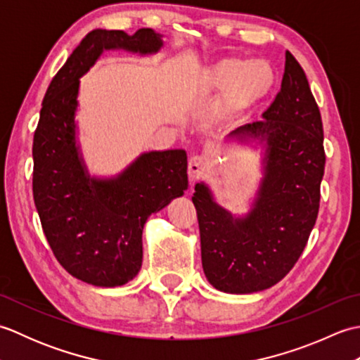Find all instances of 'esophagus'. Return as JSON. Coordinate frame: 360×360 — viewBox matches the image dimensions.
Wrapping results in <instances>:
<instances>
[{
  "mask_svg": "<svg viewBox=\"0 0 360 360\" xmlns=\"http://www.w3.org/2000/svg\"><path fill=\"white\" fill-rule=\"evenodd\" d=\"M207 170V164L200 156H192L188 159V179L190 182H195L201 178V176Z\"/></svg>",
  "mask_w": 360,
  "mask_h": 360,
  "instance_id": "34e87169",
  "label": "esophagus"
}]
</instances>
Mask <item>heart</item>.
Here are the masks:
<instances>
[{
	"mask_svg": "<svg viewBox=\"0 0 360 360\" xmlns=\"http://www.w3.org/2000/svg\"><path fill=\"white\" fill-rule=\"evenodd\" d=\"M278 82L275 66L266 58L223 57L212 62L198 75V89L204 96L219 94L215 117L231 120L264 102Z\"/></svg>",
	"mask_w": 360,
	"mask_h": 360,
	"instance_id": "obj_1",
	"label": "heart"
}]
</instances>
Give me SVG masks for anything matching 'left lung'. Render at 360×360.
<instances>
[{
	"label": "left lung",
	"instance_id": "obj_1",
	"mask_svg": "<svg viewBox=\"0 0 360 360\" xmlns=\"http://www.w3.org/2000/svg\"><path fill=\"white\" fill-rule=\"evenodd\" d=\"M262 117L226 137L262 148L263 178L248 213L224 209L204 182L192 196L202 269L221 292L252 294L277 285L300 258L317 219L323 125L307 74L289 51L280 93Z\"/></svg>",
	"mask_w": 360,
	"mask_h": 360
}]
</instances>
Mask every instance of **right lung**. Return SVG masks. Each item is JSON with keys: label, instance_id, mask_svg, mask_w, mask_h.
I'll return each mask as SVG.
<instances>
[{"label": "right lung", "instance_id": "right-lung-1", "mask_svg": "<svg viewBox=\"0 0 360 360\" xmlns=\"http://www.w3.org/2000/svg\"><path fill=\"white\" fill-rule=\"evenodd\" d=\"M164 48L153 29H94L46 91L34 134V201L53 255L72 277L101 288L133 280L142 266V232L188 187L186 150L145 151L116 176H91L75 114L80 79L105 51L153 56Z\"/></svg>", "mask_w": 360, "mask_h": 360}]
</instances>
